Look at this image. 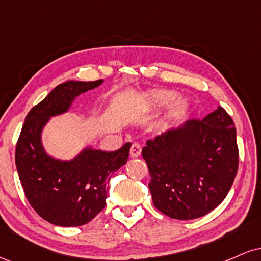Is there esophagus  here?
I'll use <instances>...</instances> for the list:
<instances>
[{
  "instance_id": "34e87169",
  "label": "esophagus",
  "mask_w": 261,
  "mask_h": 261,
  "mask_svg": "<svg viewBox=\"0 0 261 261\" xmlns=\"http://www.w3.org/2000/svg\"><path fill=\"white\" fill-rule=\"evenodd\" d=\"M140 154H141V145L137 142L133 143V146H131L130 148V155L133 158H137Z\"/></svg>"
}]
</instances>
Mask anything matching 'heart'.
<instances>
[{"mask_svg":"<svg viewBox=\"0 0 261 261\" xmlns=\"http://www.w3.org/2000/svg\"><path fill=\"white\" fill-rule=\"evenodd\" d=\"M175 93L172 91H168V89H157V91L151 93V100L152 104L155 107H162L166 106L168 101H170L174 98ZM181 107V101L180 100H175L173 101L172 104V109H179Z\"/></svg>","mask_w":261,"mask_h":261,"instance_id":"heart-1","label":"heart"}]
</instances>
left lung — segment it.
I'll return each instance as SVG.
<instances>
[{
	"instance_id": "obj_1",
	"label": "left lung",
	"mask_w": 261,
	"mask_h": 261,
	"mask_svg": "<svg viewBox=\"0 0 261 261\" xmlns=\"http://www.w3.org/2000/svg\"><path fill=\"white\" fill-rule=\"evenodd\" d=\"M153 205L175 220H194L216 208L238 170L232 118L223 108L148 140L142 148Z\"/></svg>"
}]
</instances>
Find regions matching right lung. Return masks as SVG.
Returning <instances> with one entry per match:
<instances>
[{"label":"right lung","instance_id":"obj_1","mask_svg":"<svg viewBox=\"0 0 261 261\" xmlns=\"http://www.w3.org/2000/svg\"><path fill=\"white\" fill-rule=\"evenodd\" d=\"M101 83L67 81L56 86L32 108L18 139L16 166L27 199L39 216L56 226L92 221L106 206L112 175L127 162L130 142L113 152L86 146L71 160L50 155L43 145L50 119L67 113L79 95Z\"/></svg>","mask_w":261,"mask_h":261}]
</instances>
